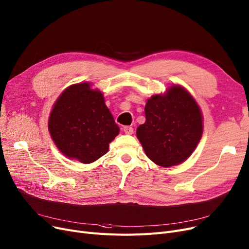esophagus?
<instances>
[{
  "label": "esophagus",
  "mask_w": 249,
  "mask_h": 249,
  "mask_svg": "<svg viewBox=\"0 0 249 249\" xmlns=\"http://www.w3.org/2000/svg\"><path fill=\"white\" fill-rule=\"evenodd\" d=\"M124 132L126 135H132L134 133V128L132 126H124Z\"/></svg>",
  "instance_id": "1"
}]
</instances>
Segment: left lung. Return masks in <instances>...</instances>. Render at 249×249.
Listing matches in <instances>:
<instances>
[{
  "label": "left lung",
  "mask_w": 249,
  "mask_h": 249,
  "mask_svg": "<svg viewBox=\"0 0 249 249\" xmlns=\"http://www.w3.org/2000/svg\"><path fill=\"white\" fill-rule=\"evenodd\" d=\"M145 114L146 122L137 128V137L149 159L170 167L191 156L203 134L202 113L191 94L172 86L166 95L147 100Z\"/></svg>",
  "instance_id": "obj_1"
}]
</instances>
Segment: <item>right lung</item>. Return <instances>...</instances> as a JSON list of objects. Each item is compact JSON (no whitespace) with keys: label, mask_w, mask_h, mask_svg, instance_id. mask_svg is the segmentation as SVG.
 <instances>
[{"label":"right lung","mask_w":249,"mask_h":249,"mask_svg":"<svg viewBox=\"0 0 249 249\" xmlns=\"http://www.w3.org/2000/svg\"><path fill=\"white\" fill-rule=\"evenodd\" d=\"M49 129L56 147L68 158L91 163L107 153L120 133L102 93L89 83L67 88L51 112Z\"/></svg>","instance_id":"right-lung-1"}]
</instances>
